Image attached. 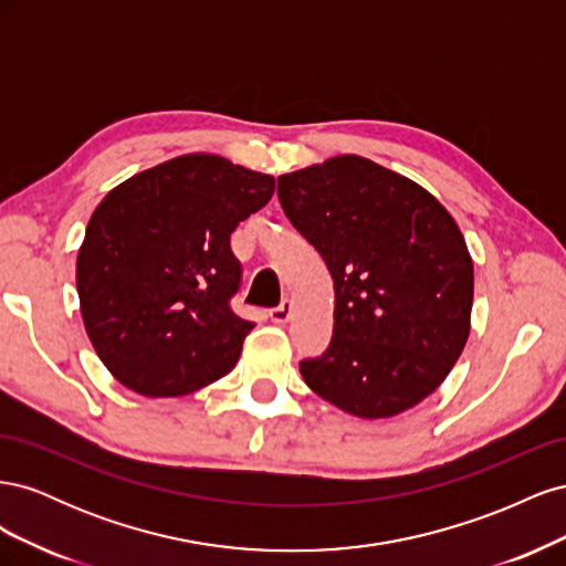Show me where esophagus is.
<instances>
[{"instance_id":"34e87169","label":"esophagus","mask_w":566,"mask_h":566,"mask_svg":"<svg viewBox=\"0 0 566 566\" xmlns=\"http://www.w3.org/2000/svg\"><path fill=\"white\" fill-rule=\"evenodd\" d=\"M290 316H293V304H290L287 300H283L276 310H271L269 312V318L276 323V325H283V323H287L290 321Z\"/></svg>"}]
</instances>
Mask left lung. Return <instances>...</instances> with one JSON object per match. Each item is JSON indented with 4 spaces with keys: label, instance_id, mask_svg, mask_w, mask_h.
Returning a JSON list of instances; mask_svg holds the SVG:
<instances>
[{
    "label": "left lung",
    "instance_id": "1",
    "mask_svg": "<svg viewBox=\"0 0 566 566\" xmlns=\"http://www.w3.org/2000/svg\"><path fill=\"white\" fill-rule=\"evenodd\" d=\"M279 200L335 283L333 339L300 364L304 382L368 420L430 397L470 335L474 269L455 219L416 181L358 156L279 177Z\"/></svg>",
    "mask_w": 566,
    "mask_h": 566
}]
</instances>
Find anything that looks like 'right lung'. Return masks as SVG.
I'll return each mask as SVG.
<instances>
[{
  "label": "right lung",
  "instance_id": "1",
  "mask_svg": "<svg viewBox=\"0 0 566 566\" xmlns=\"http://www.w3.org/2000/svg\"><path fill=\"white\" fill-rule=\"evenodd\" d=\"M273 188L271 175L191 153L98 202L77 254V295L117 382L144 397H181L235 366L254 323L231 310L243 276L231 233Z\"/></svg>",
  "mask_w": 566,
  "mask_h": 566
}]
</instances>
